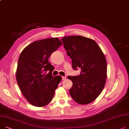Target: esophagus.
<instances>
[{"label":"esophagus","instance_id":"34e87169","mask_svg":"<svg viewBox=\"0 0 129 129\" xmlns=\"http://www.w3.org/2000/svg\"><path fill=\"white\" fill-rule=\"evenodd\" d=\"M62 80H65V79H66V77H65V76H62Z\"/></svg>","mask_w":129,"mask_h":129}]
</instances>
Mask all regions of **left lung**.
Masks as SVG:
<instances>
[{
	"label": "left lung",
	"instance_id": "1",
	"mask_svg": "<svg viewBox=\"0 0 129 129\" xmlns=\"http://www.w3.org/2000/svg\"><path fill=\"white\" fill-rule=\"evenodd\" d=\"M67 54L72 58L73 69L79 68V75L68 76L73 82L70 93L79 104L90 103L103 89L107 77L105 56L97 43L81 36H71L61 39Z\"/></svg>",
	"mask_w": 129,
	"mask_h": 129
}]
</instances>
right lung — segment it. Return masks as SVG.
I'll list each match as a JSON object with an SVG mask.
<instances>
[{"label": "right lung", "instance_id": "add662e5", "mask_svg": "<svg viewBox=\"0 0 129 129\" xmlns=\"http://www.w3.org/2000/svg\"><path fill=\"white\" fill-rule=\"evenodd\" d=\"M62 45L57 38L35 41L21 52L16 70V80L23 95L35 106L44 107L52 101L62 80L53 77V66L49 62L51 54ZM48 74H46L47 72Z\"/></svg>", "mask_w": 129, "mask_h": 129}]
</instances>
